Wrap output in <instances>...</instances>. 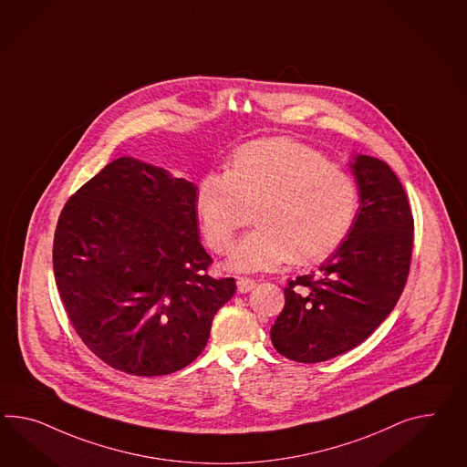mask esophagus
<instances>
[{
	"mask_svg": "<svg viewBox=\"0 0 467 467\" xmlns=\"http://www.w3.org/2000/svg\"><path fill=\"white\" fill-rule=\"evenodd\" d=\"M254 287H255V281L251 279V277H242V275L237 277V289H239V293H249Z\"/></svg>",
	"mask_w": 467,
	"mask_h": 467,
	"instance_id": "obj_1",
	"label": "esophagus"
}]
</instances>
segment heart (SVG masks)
I'll use <instances>...</instances> for the list:
<instances>
[{
    "label": "heart",
    "instance_id": "heart-1",
    "mask_svg": "<svg viewBox=\"0 0 467 467\" xmlns=\"http://www.w3.org/2000/svg\"><path fill=\"white\" fill-rule=\"evenodd\" d=\"M196 206L204 237L225 252L237 232L251 230L228 264L237 271L275 269L289 259L315 264L330 257L352 232L358 184L317 150L289 139L240 147L227 172H210L198 182Z\"/></svg>",
    "mask_w": 467,
    "mask_h": 467
}]
</instances>
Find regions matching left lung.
<instances>
[{
	"label": "left lung",
	"instance_id": "1",
	"mask_svg": "<svg viewBox=\"0 0 467 467\" xmlns=\"http://www.w3.org/2000/svg\"><path fill=\"white\" fill-rule=\"evenodd\" d=\"M359 210L346 242L318 267L285 287V308L271 328L275 350L315 364L362 344L403 293L413 249V215L391 168L371 156L348 162Z\"/></svg>",
	"mask_w": 467,
	"mask_h": 467
}]
</instances>
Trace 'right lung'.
<instances>
[{
  "label": "right lung",
  "instance_id": "right-lung-1",
  "mask_svg": "<svg viewBox=\"0 0 467 467\" xmlns=\"http://www.w3.org/2000/svg\"><path fill=\"white\" fill-rule=\"evenodd\" d=\"M196 186L120 157L72 194L54 235V275L72 327L113 369L164 376L203 350L235 279L208 275Z\"/></svg>",
  "mask_w": 467,
  "mask_h": 467
}]
</instances>
